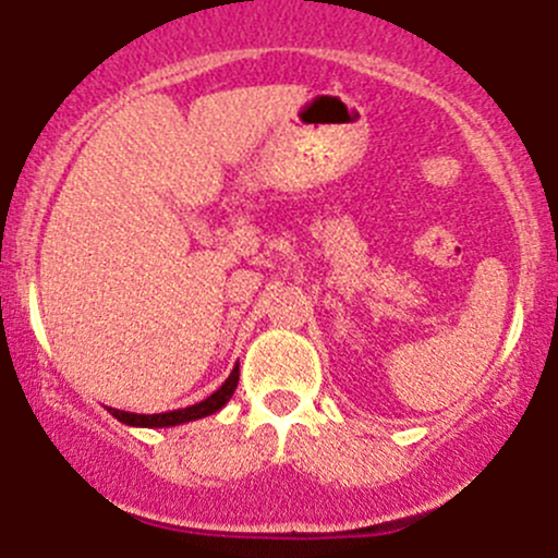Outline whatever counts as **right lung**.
<instances>
[{"label":"right lung","instance_id":"1","mask_svg":"<svg viewBox=\"0 0 558 558\" xmlns=\"http://www.w3.org/2000/svg\"><path fill=\"white\" fill-rule=\"evenodd\" d=\"M236 383H239V363L236 368L231 372V377L226 379V383L220 385V388L211 393V397H206L203 402L197 404H190V408L184 410H170V413H154V415H140V413H126V410H114L109 408V413L114 415V418L121 421V424L126 426H148V429H161V426H179V424H190V421H197V418H206V415L217 413V410H222L228 404V399L233 397V390H236Z\"/></svg>","mask_w":558,"mask_h":558}]
</instances>
